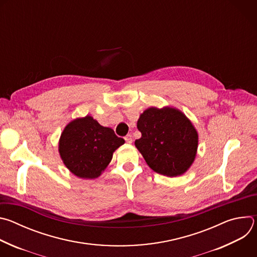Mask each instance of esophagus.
<instances>
[{
	"mask_svg": "<svg viewBox=\"0 0 257 257\" xmlns=\"http://www.w3.org/2000/svg\"><path fill=\"white\" fill-rule=\"evenodd\" d=\"M124 139H125V141L127 142V143H132V136L130 135V134H128V135H126L125 137H124Z\"/></svg>",
	"mask_w": 257,
	"mask_h": 257,
	"instance_id": "34e87169",
	"label": "esophagus"
}]
</instances>
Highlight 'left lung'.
I'll return each mask as SVG.
<instances>
[{
    "instance_id": "8db88e82",
    "label": "left lung",
    "mask_w": 257,
    "mask_h": 257,
    "mask_svg": "<svg viewBox=\"0 0 257 257\" xmlns=\"http://www.w3.org/2000/svg\"><path fill=\"white\" fill-rule=\"evenodd\" d=\"M141 137L135 146L155 172L176 177L192 165L197 151L198 135L192 123L173 107H150L137 121Z\"/></svg>"
}]
</instances>
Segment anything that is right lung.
Masks as SVG:
<instances>
[{
    "label": "right lung",
    "mask_w": 257,
    "mask_h": 257,
    "mask_svg": "<svg viewBox=\"0 0 257 257\" xmlns=\"http://www.w3.org/2000/svg\"><path fill=\"white\" fill-rule=\"evenodd\" d=\"M114 130L86 116L70 122L64 129L59 153L65 166L79 178L94 179L106 168L113 153L124 144Z\"/></svg>",
    "instance_id": "1"
}]
</instances>
